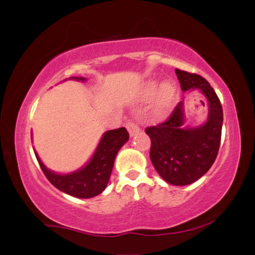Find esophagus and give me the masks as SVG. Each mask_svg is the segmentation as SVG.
Instances as JSON below:
<instances>
[{
	"instance_id": "34e87169",
	"label": "esophagus",
	"mask_w": 255,
	"mask_h": 255,
	"mask_svg": "<svg viewBox=\"0 0 255 255\" xmlns=\"http://www.w3.org/2000/svg\"><path fill=\"white\" fill-rule=\"evenodd\" d=\"M127 129L129 131L130 135H133V134H135L137 130H139V126H137L136 122L134 121H129L127 122Z\"/></svg>"
}]
</instances>
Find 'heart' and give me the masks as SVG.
I'll list each match as a JSON object with an SVG mask.
<instances>
[{
    "label": "heart",
    "instance_id": "obj_1",
    "mask_svg": "<svg viewBox=\"0 0 255 255\" xmlns=\"http://www.w3.org/2000/svg\"><path fill=\"white\" fill-rule=\"evenodd\" d=\"M156 102H154V113L157 115H163L166 113V110L170 108L175 97V87L174 85L170 83H165L160 86L159 91H158V84L157 83H150L146 85L144 90V97L146 99H153L155 96Z\"/></svg>",
    "mask_w": 255,
    "mask_h": 255
}]
</instances>
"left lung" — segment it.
<instances>
[{
  "label": "left lung",
  "mask_w": 255,
  "mask_h": 255,
  "mask_svg": "<svg viewBox=\"0 0 255 255\" xmlns=\"http://www.w3.org/2000/svg\"><path fill=\"white\" fill-rule=\"evenodd\" d=\"M182 91L198 89L209 101L206 124L183 128L182 102L162 124L145 129L151 139L150 158L163 180L175 186H186L209 171L221 145L223 109L215 90L206 79L194 73L175 69ZM204 104V102H203Z\"/></svg>",
  "instance_id": "1"
}]
</instances>
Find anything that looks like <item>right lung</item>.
<instances>
[{"label":"right lung","instance_id":"add662e5","mask_svg":"<svg viewBox=\"0 0 255 255\" xmlns=\"http://www.w3.org/2000/svg\"><path fill=\"white\" fill-rule=\"evenodd\" d=\"M72 79L85 80L84 78ZM128 139L129 134L125 127L105 131L90 162L80 170L67 175H60L50 171L43 164L37 153L36 157L40 169L52 186L72 197L81 199L93 198L101 194L107 187L116 154Z\"/></svg>","mask_w":255,"mask_h":255}]
</instances>
